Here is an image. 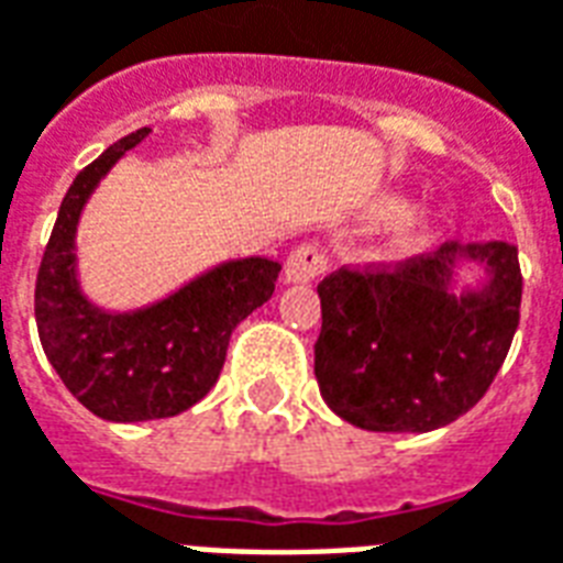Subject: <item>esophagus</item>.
I'll return each instance as SVG.
<instances>
[{"instance_id":"obj_1","label":"esophagus","mask_w":563,"mask_h":563,"mask_svg":"<svg viewBox=\"0 0 563 563\" xmlns=\"http://www.w3.org/2000/svg\"><path fill=\"white\" fill-rule=\"evenodd\" d=\"M324 271V256L316 247H298L289 253L283 280L286 283H313Z\"/></svg>"}]
</instances>
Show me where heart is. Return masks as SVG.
<instances>
[{
    "instance_id": "1",
    "label": "heart",
    "mask_w": 563,
    "mask_h": 563,
    "mask_svg": "<svg viewBox=\"0 0 563 563\" xmlns=\"http://www.w3.org/2000/svg\"><path fill=\"white\" fill-rule=\"evenodd\" d=\"M402 208V197L399 194H382L369 206H366V218L382 220L397 214ZM441 229V214L432 206H418L402 211L387 232L382 235L376 247V260L385 262V265H397V262H406L411 256H418L420 250H427L435 241Z\"/></svg>"
}]
</instances>
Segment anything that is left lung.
I'll list each match as a JSON object with an SVG mask.
<instances>
[{"label":"left lung","instance_id":"obj_1","mask_svg":"<svg viewBox=\"0 0 563 563\" xmlns=\"http://www.w3.org/2000/svg\"><path fill=\"white\" fill-rule=\"evenodd\" d=\"M478 277L455 289L459 271ZM316 382L336 418L369 432L448 427L493 385L519 324L514 244H444L397 271L319 283Z\"/></svg>","mask_w":563,"mask_h":563}]
</instances>
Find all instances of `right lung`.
<instances>
[{
    "mask_svg": "<svg viewBox=\"0 0 563 563\" xmlns=\"http://www.w3.org/2000/svg\"><path fill=\"white\" fill-rule=\"evenodd\" d=\"M152 128L128 133L74 178L44 250L35 322L44 355L82 406L112 423L161 420L197 406L218 385L229 336L274 295L280 262H220L136 310H107L82 292L77 227L82 208Z\"/></svg>",
    "mask_w": 563,
    "mask_h": 563,
    "instance_id": "add662e5",
    "label": "right lung"
}]
</instances>
